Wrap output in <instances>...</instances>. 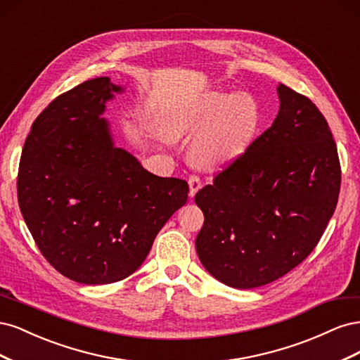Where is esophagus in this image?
Returning a JSON list of instances; mask_svg holds the SVG:
<instances>
[{
	"instance_id": "34e87169",
	"label": "esophagus",
	"mask_w": 360,
	"mask_h": 360,
	"mask_svg": "<svg viewBox=\"0 0 360 360\" xmlns=\"http://www.w3.org/2000/svg\"><path fill=\"white\" fill-rule=\"evenodd\" d=\"M201 186H202V181L198 176H191L189 177V188H191L189 195H191V197H195V193H197L201 189Z\"/></svg>"
}]
</instances>
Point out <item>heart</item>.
<instances>
[{
  "mask_svg": "<svg viewBox=\"0 0 360 360\" xmlns=\"http://www.w3.org/2000/svg\"><path fill=\"white\" fill-rule=\"evenodd\" d=\"M258 123V108L250 97L212 91L171 111L165 127L172 138L200 129L191 146L192 158L200 167L217 168L243 153Z\"/></svg>",
  "mask_w": 360,
  "mask_h": 360,
  "instance_id": "obj_1",
  "label": "heart"
}]
</instances>
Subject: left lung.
<instances>
[{
    "label": "left lung",
    "mask_w": 360,
    "mask_h": 360,
    "mask_svg": "<svg viewBox=\"0 0 360 360\" xmlns=\"http://www.w3.org/2000/svg\"><path fill=\"white\" fill-rule=\"evenodd\" d=\"M278 93L274 124L195 195L204 213L198 257L234 288L266 285L299 266L340 197L341 163L324 115L284 84Z\"/></svg>",
    "instance_id": "obj_1"
}]
</instances>
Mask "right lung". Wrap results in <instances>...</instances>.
<instances>
[{
	"instance_id": "add662e5",
	"label": "right lung",
	"mask_w": 360,
	"mask_h": 360,
	"mask_svg": "<svg viewBox=\"0 0 360 360\" xmlns=\"http://www.w3.org/2000/svg\"><path fill=\"white\" fill-rule=\"evenodd\" d=\"M120 90L102 76L56 97L19 160L18 202L39 250L86 285L132 275L189 193L188 181L158 177L112 146L101 114Z\"/></svg>"
}]
</instances>
